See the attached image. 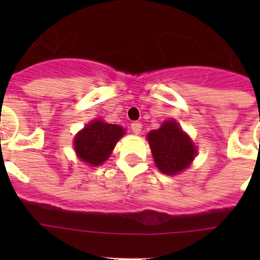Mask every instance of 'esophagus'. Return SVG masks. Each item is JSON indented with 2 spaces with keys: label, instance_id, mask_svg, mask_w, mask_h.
<instances>
[{
  "label": "esophagus",
  "instance_id": "esophagus-1",
  "mask_svg": "<svg viewBox=\"0 0 260 260\" xmlns=\"http://www.w3.org/2000/svg\"><path fill=\"white\" fill-rule=\"evenodd\" d=\"M131 129H132V132H134L135 135H139L142 132V124L139 121L132 122V124H131Z\"/></svg>",
  "mask_w": 260,
  "mask_h": 260
}]
</instances>
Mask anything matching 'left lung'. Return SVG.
I'll list each match as a JSON object with an SVG mask.
<instances>
[{"mask_svg":"<svg viewBox=\"0 0 260 260\" xmlns=\"http://www.w3.org/2000/svg\"><path fill=\"white\" fill-rule=\"evenodd\" d=\"M155 165L163 174L174 175L189 167L196 156V147L177 122L166 121L147 135Z\"/></svg>","mask_w":260,"mask_h":260,"instance_id":"obj_1","label":"left lung"}]
</instances>
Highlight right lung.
<instances>
[{"instance_id":"1","label":"right lung","mask_w":260,"mask_h":260,"mask_svg":"<svg viewBox=\"0 0 260 260\" xmlns=\"http://www.w3.org/2000/svg\"><path fill=\"white\" fill-rule=\"evenodd\" d=\"M122 135L124 129L121 126L95 120L75 136V152L83 162L100 166L109 158L112 150Z\"/></svg>"}]
</instances>
